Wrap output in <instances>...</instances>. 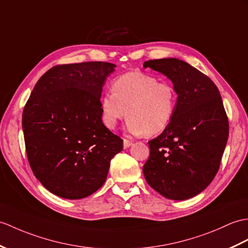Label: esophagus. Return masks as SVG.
Instances as JSON below:
<instances>
[{"instance_id": "1", "label": "esophagus", "mask_w": 248, "mask_h": 248, "mask_svg": "<svg viewBox=\"0 0 248 248\" xmlns=\"http://www.w3.org/2000/svg\"><path fill=\"white\" fill-rule=\"evenodd\" d=\"M132 145H133V142H132L131 140H124V149H126V148L131 147Z\"/></svg>"}]
</instances>
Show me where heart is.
Segmentation results:
<instances>
[{
	"instance_id": "obj_1",
	"label": "heart",
	"mask_w": 248,
	"mask_h": 248,
	"mask_svg": "<svg viewBox=\"0 0 248 248\" xmlns=\"http://www.w3.org/2000/svg\"><path fill=\"white\" fill-rule=\"evenodd\" d=\"M176 100L171 84L159 82L148 74L126 73L114 80L112 93L101 97V120L112 130L128 114L125 128L130 134L156 135L171 123Z\"/></svg>"
}]
</instances>
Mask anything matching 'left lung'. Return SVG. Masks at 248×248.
Wrapping results in <instances>:
<instances>
[{
	"instance_id": "8db88e82",
	"label": "left lung",
	"mask_w": 248,
	"mask_h": 248,
	"mask_svg": "<svg viewBox=\"0 0 248 248\" xmlns=\"http://www.w3.org/2000/svg\"><path fill=\"white\" fill-rule=\"evenodd\" d=\"M143 67L165 75L177 95L171 123L148 142L143 175L166 199L193 198L214 180L227 143L228 118L220 92L210 78L180 59L149 60Z\"/></svg>"
}]
</instances>
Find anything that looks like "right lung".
<instances>
[{"label":"right lung","instance_id":"right-lung-1","mask_svg":"<svg viewBox=\"0 0 248 248\" xmlns=\"http://www.w3.org/2000/svg\"><path fill=\"white\" fill-rule=\"evenodd\" d=\"M116 65H57L38 80L22 115L27 158L40 183L67 200L89 197L105 184L123 140L101 120L100 97Z\"/></svg>","mask_w":248,"mask_h":248}]
</instances>
